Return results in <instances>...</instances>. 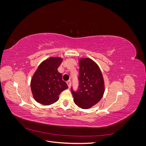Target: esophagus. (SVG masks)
<instances>
[{
    "label": "esophagus",
    "instance_id": "obj_1",
    "mask_svg": "<svg viewBox=\"0 0 146 146\" xmlns=\"http://www.w3.org/2000/svg\"><path fill=\"white\" fill-rule=\"evenodd\" d=\"M66 83H67L69 88H70V86H71V82H70V80H68V81H67V82H66Z\"/></svg>",
    "mask_w": 146,
    "mask_h": 146
}]
</instances>
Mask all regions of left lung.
<instances>
[{
	"label": "left lung",
	"mask_w": 146,
	"mask_h": 146,
	"mask_svg": "<svg viewBox=\"0 0 146 146\" xmlns=\"http://www.w3.org/2000/svg\"><path fill=\"white\" fill-rule=\"evenodd\" d=\"M79 86L77 91L71 92L74 102L79 108L89 109L102 98L105 84L100 69L95 61L90 58L78 60Z\"/></svg>",
	"instance_id": "left-lung-1"
}]
</instances>
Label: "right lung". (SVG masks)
Instances as JSON below:
<instances>
[{
    "label": "right lung",
    "mask_w": 146,
    "mask_h": 146,
    "mask_svg": "<svg viewBox=\"0 0 146 146\" xmlns=\"http://www.w3.org/2000/svg\"><path fill=\"white\" fill-rule=\"evenodd\" d=\"M62 61L61 57H49L35 70L30 88L33 98L37 102L44 105L53 104L58 101L61 92L68 88L63 80L62 74L57 70Z\"/></svg>",
    "instance_id": "add662e5"
}]
</instances>
